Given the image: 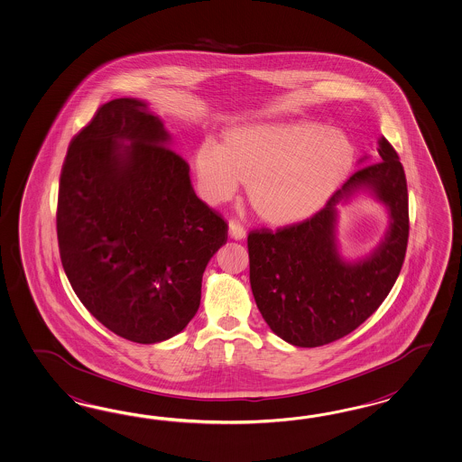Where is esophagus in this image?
Returning a JSON list of instances; mask_svg holds the SVG:
<instances>
[{
	"mask_svg": "<svg viewBox=\"0 0 462 462\" xmlns=\"http://www.w3.org/2000/svg\"><path fill=\"white\" fill-rule=\"evenodd\" d=\"M229 235L231 237H235V239H243L245 235H246V229H245V226L243 223L236 219V217H233L231 221H229Z\"/></svg>",
	"mask_w": 462,
	"mask_h": 462,
	"instance_id": "34e87169",
	"label": "esophagus"
}]
</instances>
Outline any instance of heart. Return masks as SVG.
<instances>
[{"mask_svg": "<svg viewBox=\"0 0 462 462\" xmlns=\"http://www.w3.org/2000/svg\"><path fill=\"white\" fill-rule=\"evenodd\" d=\"M354 164V145L338 129L315 122L253 124L226 143L206 139L196 172L208 201L231 198L249 180L253 206L268 219L286 221L317 211Z\"/></svg>", "mask_w": 462, "mask_h": 462, "instance_id": "heart-1", "label": "heart"}]
</instances>
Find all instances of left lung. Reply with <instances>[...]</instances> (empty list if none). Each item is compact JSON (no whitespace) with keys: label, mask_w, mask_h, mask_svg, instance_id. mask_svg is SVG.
Returning <instances> with one entry per match:
<instances>
[{"label":"left lung","mask_w":462,"mask_h":462,"mask_svg":"<svg viewBox=\"0 0 462 462\" xmlns=\"http://www.w3.org/2000/svg\"><path fill=\"white\" fill-rule=\"evenodd\" d=\"M377 152L380 162L360 167L311 217L249 231L253 296L284 342L311 348L348 335L382 305L402 270L409 239L407 180L385 137H380ZM362 189L386 204L392 221L380 246L350 263L337 253V204Z\"/></svg>","instance_id":"left-lung-1"}]
</instances>
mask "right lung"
Segmentation results:
<instances>
[{
    "label": "right lung",
    "mask_w": 462,
    "mask_h": 462,
    "mask_svg": "<svg viewBox=\"0 0 462 462\" xmlns=\"http://www.w3.org/2000/svg\"><path fill=\"white\" fill-rule=\"evenodd\" d=\"M169 143L145 102L116 98L71 139L60 174L57 236L73 291L108 330L145 345L186 328L227 239Z\"/></svg>",
    "instance_id": "right-lung-1"
}]
</instances>
